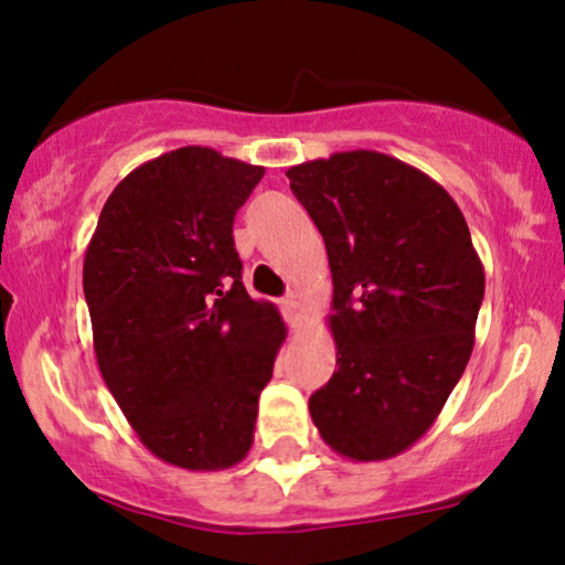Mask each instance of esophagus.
Returning a JSON list of instances; mask_svg holds the SVG:
<instances>
[{"label": "esophagus", "instance_id": "esophagus-1", "mask_svg": "<svg viewBox=\"0 0 565 565\" xmlns=\"http://www.w3.org/2000/svg\"><path fill=\"white\" fill-rule=\"evenodd\" d=\"M282 311H285V320H288L290 328H298L301 324V303H298L296 294H288L282 298Z\"/></svg>", "mask_w": 565, "mask_h": 565}]
</instances>
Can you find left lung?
Segmentation results:
<instances>
[{
    "label": "left lung",
    "instance_id": "left-lung-1",
    "mask_svg": "<svg viewBox=\"0 0 565 565\" xmlns=\"http://www.w3.org/2000/svg\"><path fill=\"white\" fill-rule=\"evenodd\" d=\"M333 271L338 370L309 399L324 444L360 462L420 439L466 373L483 267L466 216L415 166L375 150L285 171Z\"/></svg>",
    "mask_w": 565,
    "mask_h": 565
}]
</instances>
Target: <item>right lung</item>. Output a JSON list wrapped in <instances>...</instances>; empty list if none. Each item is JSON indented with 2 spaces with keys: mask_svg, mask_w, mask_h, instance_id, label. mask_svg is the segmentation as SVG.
<instances>
[{
  "mask_svg": "<svg viewBox=\"0 0 565 565\" xmlns=\"http://www.w3.org/2000/svg\"><path fill=\"white\" fill-rule=\"evenodd\" d=\"M262 177L201 145L163 152L118 182L86 248L99 373L139 441L177 468L248 455L288 333L275 303L245 290L232 237Z\"/></svg>",
  "mask_w": 565,
  "mask_h": 565,
  "instance_id": "obj_1",
  "label": "right lung"
}]
</instances>
